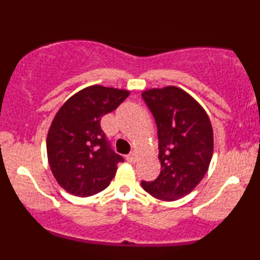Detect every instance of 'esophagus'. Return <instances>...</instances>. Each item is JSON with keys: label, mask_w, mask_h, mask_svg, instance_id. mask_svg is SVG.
Listing matches in <instances>:
<instances>
[{"label": "esophagus", "mask_w": 260, "mask_h": 260, "mask_svg": "<svg viewBox=\"0 0 260 260\" xmlns=\"http://www.w3.org/2000/svg\"><path fill=\"white\" fill-rule=\"evenodd\" d=\"M127 160L129 161V162H136V161L138 160V154H137L136 151H133V153H131L129 155H128Z\"/></svg>", "instance_id": "1"}]
</instances>
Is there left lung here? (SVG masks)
<instances>
[{"label": "left lung", "mask_w": 260, "mask_h": 260, "mask_svg": "<svg viewBox=\"0 0 260 260\" xmlns=\"http://www.w3.org/2000/svg\"><path fill=\"white\" fill-rule=\"evenodd\" d=\"M157 126L161 171L153 182H142L149 194L172 202L189 194L207 174L214 151L208 113L178 86L142 92Z\"/></svg>", "instance_id": "1"}]
</instances>
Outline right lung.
<instances>
[{"instance_id":"add662e5","label":"right lung","mask_w":260,"mask_h":260,"mask_svg":"<svg viewBox=\"0 0 260 260\" xmlns=\"http://www.w3.org/2000/svg\"><path fill=\"white\" fill-rule=\"evenodd\" d=\"M128 95L124 89L86 86L53 117L46 138L47 160L57 183L71 194L94 196L115 177L123 157L110 149L100 121Z\"/></svg>"}]
</instances>
